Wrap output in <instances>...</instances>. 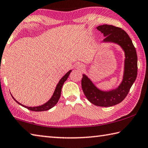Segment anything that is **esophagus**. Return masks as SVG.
<instances>
[{
	"label": "esophagus",
	"mask_w": 148,
	"mask_h": 148,
	"mask_svg": "<svg viewBox=\"0 0 148 148\" xmlns=\"http://www.w3.org/2000/svg\"><path fill=\"white\" fill-rule=\"evenodd\" d=\"M76 68L78 69H80V70H82L84 69V66L82 64H77V66H76Z\"/></svg>",
	"instance_id": "34e87169"
}]
</instances>
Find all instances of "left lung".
Wrapping results in <instances>:
<instances>
[{
    "instance_id": "left-lung-1",
    "label": "left lung",
    "mask_w": 148,
    "mask_h": 148,
    "mask_svg": "<svg viewBox=\"0 0 148 148\" xmlns=\"http://www.w3.org/2000/svg\"><path fill=\"white\" fill-rule=\"evenodd\" d=\"M97 29L103 33L104 41L118 43L125 51V71L123 81L118 88L109 92H103L97 88L92 82L82 75V88L88 100L99 107H112L121 103L127 95L137 76V54L130 37L125 30L113 25H103Z\"/></svg>"
}]
</instances>
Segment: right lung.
<instances>
[{
  "instance_id": "1",
  "label": "right lung",
  "mask_w": 148,
  "mask_h": 148,
  "mask_svg": "<svg viewBox=\"0 0 148 148\" xmlns=\"http://www.w3.org/2000/svg\"><path fill=\"white\" fill-rule=\"evenodd\" d=\"M71 70H70L65 75L62 77V78L60 79V81H59V82L57 84V86L56 87V89L54 90V92L53 95V96L50 99H49L47 102L46 103H45L44 105H42L41 106H39V107H27V106H25L22 104H21L18 101H17L16 100H15L14 97L12 96L13 97V99H14L15 101H16L18 104L21 105L23 107H25L26 108H27V109L30 110H32V111H35V112H41V111H45V110H48L50 109V108H53L54 105H55L57 103H58V100L60 99V95H61V90H62V87L63 86V84L64 83V82L66 81L67 79L68 78V76L69 75L70 73H71Z\"/></svg>"
}]
</instances>
